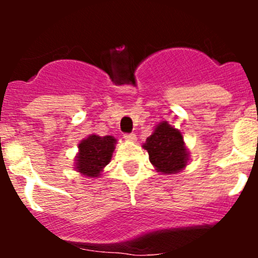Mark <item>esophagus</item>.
<instances>
[{
    "label": "esophagus",
    "mask_w": 258,
    "mask_h": 258,
    "mask_svg": "<svg viewBox=\"0 0 258 258\" xmlns=\"http://www.w3.org/2000/svg\"><path fill=\"white\" fill-rule=\"evenodd\" d=\"M124 140L129 141V142H134L137 140V137L134 133H125L124 134Z\"/></svg>",
    "instance_id": "34e87169"
}]
</instances>
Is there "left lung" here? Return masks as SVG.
I'll return each instance as SVG.
<instances>
[{"instance_id":"8db88e82","label":"left lung","mask_w":258,"mask_h":258,"mask_svg":"<svg viewBox=\"0 0 258 258\" xmlns=\"http://www.w3.org/2000/svg\"><path fill=\"white\" fill-rule=\"evenodd\" d=\"M143 149L149 152L152 165L164 174L179 172L187 163V151L181 132L166 122L157 125L154 133L146 140Z\"/></svg>"}]
</instances>
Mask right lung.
I'll return each instance as SVG.
<instances>
[{"label":"right lung","mask_w":258,"mask_h":258,"mask_svg":"<svg viewBox=\"0 0 258 258\" xmlns=\"http://www.w3.org/2000/svg\"><path fill=\"white\" fill-rule=\"evenodd\" d=\"M116 140L111 136H90L79 145L77 169L86 177H98L111 161Z\"/></svg>","instance_id":"1"}]
</instances>
